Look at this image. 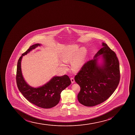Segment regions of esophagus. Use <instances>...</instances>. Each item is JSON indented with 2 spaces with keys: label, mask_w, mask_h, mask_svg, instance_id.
<instances>
[{
  "label": "esophagus",
  "mask_w": 135,
  "mask_h": 135,
  "mask_svg": "<svg viewBox=\"0 0 135 135\" xmlns=\"http://www.w3.org/2000/svg\"><path fill=\"white\" fill-rule=\"evenodd\" d=\"M70 80H71V82H72V84H74L75 82V80H74V78H70Z\"/></svg>",
  "instance_id": "obj_1"
}]
</instances>
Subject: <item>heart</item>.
Returning a JSON list of instances; mask_svg holds the SVG:
<instances>
[{"label":"heart","instance_id":"obj_1","mask_svg":"<svg viewBox=\"0 0 135 135\" xmlns=\"http://www.w3.org/2000/svg\"><path fill=\"white\" fill-rule=\"evenodd\" d=\"M86 53V50L85 47H82L79 50L78 45L71 46L67 47L63 51L62 60L65 63L73 61L71 68L73 71L78 72L83 66ZM61 66L65 70L67 69L65 64L61 63Z\"/></svg>","mask_w":135,"mask_h":135}]
</instances>
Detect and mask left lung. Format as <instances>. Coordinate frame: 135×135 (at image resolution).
<instances>
[{"label":"left lung","mask_w":135,"mask_h":135,"mask_svg":"<svg viewBox=\"0 0 135 135\" xmlns=\"http://www.w3.org/2000/svg\"><path fill=\"white\" fill-rule=\"evenodd\" d=\"M102 46L94 59L86 62L74 78L80 87L78 100L86 107H93L105 101L120 82L119 62L116 55L105 43H103ZM100 56L103 60L101 65L98 62Z\"/></svg>","instance_id":"8db88e82"}]
</instances>
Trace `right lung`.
<instances>
[{"instance_id":"1","label":"right lung","mask_w":135,"mask_h":135,"mask_svg":"<svg viewBox=\"0 0 135 135\" xmlns=\"http://www.w3.org/2000/svg\"><path fill=\"white\" fill-rule=\"evenodd\" d=\"M40 45L36 44L31 46L20 57L17 62L16 82L19 91L30 102L41 108H51L59 103L61 93L71 82L69 77L65 75L55 76L46 84L37 88L31 87L26 82L21 72V59L23 56Z\"/></svg>"}]
</instances>
